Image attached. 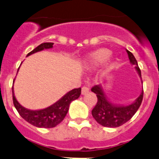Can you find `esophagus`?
Instances as JSON below:
<instances>
[{"instance_id":"34e87169","label":"esophagus","mask_w":159,"mask_h":159,"mask_svg":"<svg viewBox=\"0 0 159 159\" xmlns=\"http://www.w3.org/2000/svg\"><path fill=\"white\" fill-rule=\"evenodd\" d=\"M89 92V89L88 87H86V86H84V87L81 89V94H82V95H85V94H87Z\"/></svg>"}]
</instances>
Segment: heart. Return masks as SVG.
<instances>
[{"mask_svg": "<svg viewBox=\"0 0 159 159\" xmlns=\"http://www.w3.org/2000/svg\"><path fill=\"white\" fill-rule=\"evenodd\" d=\"M106 62V67L109 71L114 64V58L109 49L100 48L89 53L83 59V67L86 70H94Z\"/></svg>", "mask_w": 159, "mask_h": 159, "instance_id": "b5f03b06", "label": "heart"}]
</instances>
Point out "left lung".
I'll return each mask as SVG.
<instances>
[{"mask_svg": "<svg viewBox=\"0 0 159 159\" xmlns=\"http://www.w3.org/2000/svg\"><path fill=\"white\" fill-rule=\"evenodd\" d=\"M126 51L128 54L130 63L132 65H134L135 69L141 79V70L138 67L137 60L135 59L133 53L127 50H126ZM92 92L96 94L98 98L96 106L92 111V116L98 124L106 127H120L130 120L139 109L144 95L142 89L140 95L134 102L128 105H123L112 103L106 96L103 88L99 84L94 86L92 89Z\"/></svg>", "mask_w": 159, "mask_h": 159, "instance_id": "8db88e82", "label": "left lung"}]
</instances>
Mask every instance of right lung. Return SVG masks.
<instances>
[{"label":"right lung","instance_id":"obj_1","mask_svg":"<svg viewBox=\"0 0 159 159\" xmlns=\"http://www.w3.org/2000/svg\"><path fill=\"white\" fill-rule=\"evenodd\" d=\"M53 43H43L29 53L26 57H29L37 52L53 48ZM19 69V68H18ZM81 89H75L65 94L62 98L53 103L51 106L42 109L32 110L21 106L15 98L14 88L12 87L13 102L15 109L25 120L32 125L39 128H52L61 123L68 112L70 102L79 98Z\"/></svg>","mask_w":159,"mask_h":159}]
</instances>
